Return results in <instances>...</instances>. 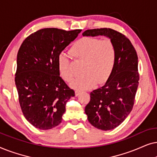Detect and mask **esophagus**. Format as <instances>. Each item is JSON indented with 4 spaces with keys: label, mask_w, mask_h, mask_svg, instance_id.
<instances>
[{
    "label": "esophagus",
    "mask_w": 157,
    "mask_h": 157,
    "mask_svg": "<svg viewBox=\"0 0 157 157\" xmlns=\"http://www.w3.org/2000/svg\"><path fill=\"white\" fill-rule=\"evenodd\" d=\"M80 93H81V91H79V90H76V91H75V95H76V96H78L79 94H80Z\"/></svg>",
    "instance_id": "34e87169"
}]
</instances>
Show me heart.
Masks as SVG:
<instances>
[{
    "instance_id": "1",
    "label": "heart",
    "mask_w": 157,
    "mask_h": 157,
    "mask_svg": "<svg viewBox=\"0 0 157 157\" xmlns=\"http://www.w3.org/2000/svg\"><path fill=\"white\" fill-rule=\"evenodd\" d=\"M71 53L76 60L84 61L83 76L74 79L71 86L75 89H87L106 83L114 69L117 48L110 39L84 37L75 43ZM58 67L64 80L70 81L75 76L70 58L62 53L58 57Z\"/></svg>"
}]
</instances>
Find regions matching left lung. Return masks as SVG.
<instances>
[{
  "instance_id": "obj_1",
  "label": "left lung",
  "mask_w": 157,
  "mask_h": 157,
  "mask_svg": "<svg viewBox=\"0 0 157 157\" xmlns=\"http://www.w3.org/2000/svg\"><path fill=\"white\" fill-rule=\"evenodd\" d=\"M83 36H105L117 48V61L111 76L104 86L90 94L85 113L90 124L104 131L120 125L134 106L139 85L138 56L129 39L111 29H89Z\"/></svg>"
}]
</instances>
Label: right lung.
I'll list each match as a JSON object with an SVG mask.
<instances>
[{
    "mask_svg": "<svg viewBox=\"0 0 157 157\" xmlns=\"http://www.w3.org/2000/svg\"><path fill=\"white\" fill-rule=\"evenodd\" d=\"M81 31L43 29L28 36L19 48L15 74L19 104L36 128L47 130L59 125L66 103L75 96L60 76L58 57Z\"/></svg>",
    "mask_w": 157,
    "mask_h": 157,
    "instance_id": "add662e5",
    "label": "right lung"
}]
</instances>
